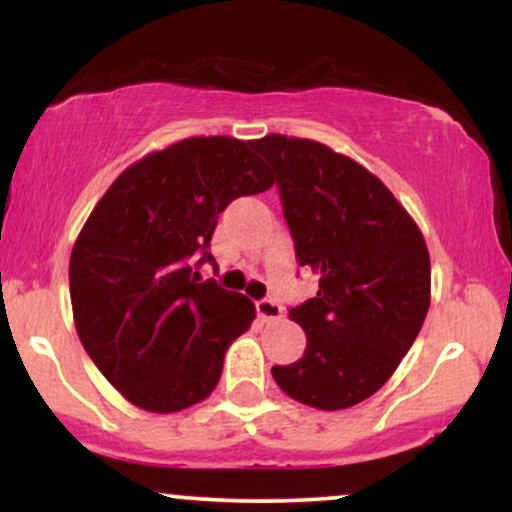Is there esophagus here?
I'll list each match as a JSON object with an SVG mask.
<instances>
[{"mask_svg": "<svg viewBox=\"0 0 512 512\" xmlns=\"http://www.w3.org/2000/svg\"><path fill=\"white\" fill-rule=\"evenodd\" d=\"M257 315H260L262 320H279V317L284 315V310H281V305L272 301V298H264V301H257Z\"/></svg>", "mask_w": 512, "mask_h": 512, "instance_id": "34e87169", "label": "esophagus"}]
</instances>
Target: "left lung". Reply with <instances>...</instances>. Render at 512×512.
Masks as SVG:
<instances>
[{"label":"left lung","mask_w":512,"mask_h":512,"mask_svg":"<svg viewBox=\"0 0 512 512\" xmlns=\"http://www.w3.org/2000/svg\"><path fill=\"white\" fill-rule=\"evenodd\" d=\"M255 149L276 173L296 257L320 276L289 317L303 358L274 366L296 402L337 411L392 378L431 305V257L409 211L368 168L313 139L267 134Z\"/></svg>","instance_id":"8db88e82"}]
</instances>
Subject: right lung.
I'll return each instance as SVG.
<instances>
[{"label":"right lung","mask_w":512,"mask_h":512,"mask_svg":"<svg viewBox=\"0 0 512 512\" xmlns=\"http://www.w3.org/2000/svg\"><path fill=\"white\" fill-rule=\"evenodd\" d=\"M272 185L255 142L187 137L122 170L93 207L69 257L74 325L134 407L175 414L214 392L255 303L199 284L192 262L197 252L214 262L211 233L233 199Z\"/></svg>","instance_id":"obj_1"}]
</instances>
